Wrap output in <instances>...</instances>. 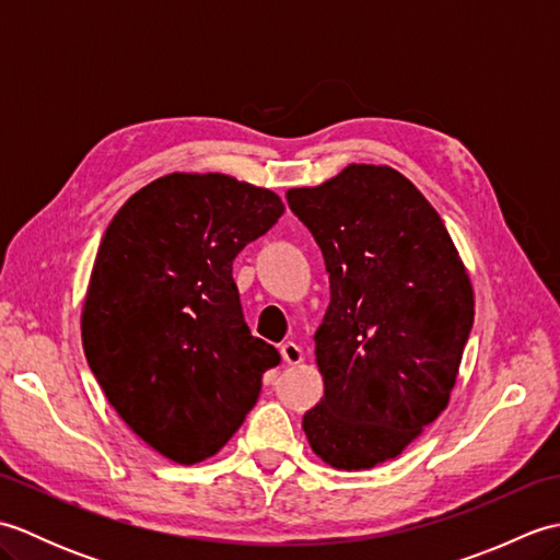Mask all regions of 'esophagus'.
<instances>
[{"mask_svg": "<svg viewBox=\"0 0 560 560\" xmlns=\"http://www.w3.org/2000/svg\"><path fill=\"white\" fill-rule=\"evenodd\" d=\"M281 359H283V363H289V365H299L301 361H303V349L299 347V343H293V341H287V343H281Z\"/></svg>", "mask_w": 560, "mask_h": 560, "instance_id": "obj_1", "label": "esophagus"}]
</instances>
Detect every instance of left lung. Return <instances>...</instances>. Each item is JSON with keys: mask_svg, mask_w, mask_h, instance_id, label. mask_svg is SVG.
Segmentation results:
<instances>
[{"mask_svg": "<svg viewBox=\"0 0 560 560\" xmlns=\"http://www.w3.org/2000/svg\"><path fill=\"white\" fill-rule=\"evenodd\" d=\"M287 199L331 293L315 331L325 397L303 431L335 469H371L445 411L474 325L469 273L438 211L389 165L351 163Z\"/></svg>", "mask_w": 560, "mask_h": 560, "instance_id": "8db88e82", "label": "left lung"}]
</instances>
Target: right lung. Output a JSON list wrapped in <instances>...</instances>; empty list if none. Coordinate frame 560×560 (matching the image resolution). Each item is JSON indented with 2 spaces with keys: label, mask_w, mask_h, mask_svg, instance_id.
Returning a JSON list of instances; mask_svg holds the SVG:
<instances>
[{
  "label": "right lung",
  "mask_w": 560,
  "mask_h": 560,
  "mask_svg": "<svg viewBox=\"0 0 560 560\" xmlns=\"http://www.w3.org/2000/svg\"><path fill=\"white\" fill-rule=\"evenodd\" d=\"M283 213L271 189L171 173L115 213L81 313L83 353L120 419L177 464L229 443L279 365L249 335L233 259Z\"/></svg>",
  "instance_id": "add662e5"
}]
</instances>
